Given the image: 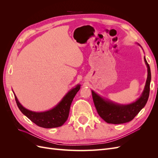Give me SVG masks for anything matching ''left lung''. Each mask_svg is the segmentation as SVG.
Wrapping results in <instances>:
<instances>
[{"mask_svg": "<svg viewBox=\"0 0 158 158\" xmlns=\"http://www.w3.org/2000/svg\"><path fill=\"white\" fill-rule=\"evenodd\" d=\"M144 59L148 68V77L144 89L141 96L136 102L128 105L114 103L105 99L92 90L94 103L98 113L107 123L116 125L130 122L146 106L150 94L151 72L150 66L147 63L145 56Z\"/></svg>", "mask_w": 158, "mask_h": 158, "instance_id": "8db88e82", "label": "left lung"}]
</instances>
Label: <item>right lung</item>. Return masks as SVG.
I'll list each match as a JSON object with an SVG mask.
<instances>
[{
    "instance_id": "add662e5",
    "label": "right lung",
    "mask_w": 158,
    "mask_h": 158,
    "mask_svg": "<svg viewBox=\"0 0 158 158\" xmlns=\"http://www.w3.org/2000/svg\"><path fill=\"white\" fill-rule=\"evenodd\" d=\"M80 88V85L78 84L70 89L55 107L44 112L30 111L22 106L15 94L14 97L19 109L35 125L45 128H56L61 127L67 120L72 102Z\"/></svg>"
}]
</instances>
